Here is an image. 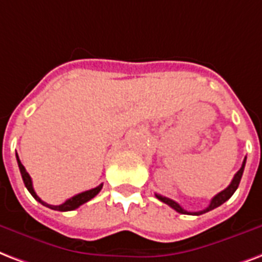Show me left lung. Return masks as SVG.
I'll return each mask as SVG.
<instances>
[{"label":"left lung","instance_id":"1","mask_svg":"<svg viewBox=\"0 0 262 262\" xmlns=\"http://www.w3.org/2000/svg\"><path fill=\"white\" fill-rule=\"evenodd\" d=\"M245 165H246V158H245V161H243L242 163V167L239 169V170L236 171V174L233 176L232 181H231V184L227 187V188L224 189V191H221V192H219L217 195H215L213 199L210 201V205L205 209V210H201V211H187L184 210L183 207L180 206L179 203L174 202V201H171V199H169V198L166 196H162V195H158V193H155V196L161 201V202L166 203V205H169V206L171 207V209H174L177 213H181V214H192V215H201L203 214V213H207V211L213 210V209H215V207L221 206L223 203L227 202L229 198L232 196L233 192L236 191L237 187H239V183H241V179H242V174H243V170H245Z\"/></svg>","mask_w":262,"mask_h":262}]
</instances>
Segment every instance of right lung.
I'll return each mask as SVG.
<instances>
[{
    "mask_svg": "<svg viewBox=\"0 0 262 262\" xmlns=\"http://www.w3.org/2000/svg\"><path fill=\"white\" fill-rule=\"evenodd\" d=\"M16 159H17V165H19L20 174H21V179H23V183H25L26 188L29 189V192L31 193L34 198H35V201H38V202L41 203V205H43V206L49 207V209H53V210H59V211L75 210L77 207H79L81 205H83V203H86L88 201H91L92 198H95L96 195L100 192V189L103 188V184H100L99 187H96V188H92V189H89V191H85V192H81V193H78V195H75V196L70 198V199H67L64 203H61V205H59V206L48 205V203H45L43 201H41V198L38 196L37 193H35V191H34L31 177H30L29 173L26 171L25 166L21 165V162H20L17 154H16Z\"/></svg>",
    "mask_w": 262,
    "mask_h": 262,
    "instance_id": "add662e5",
    "label": "right lung"
}]
</instances>
